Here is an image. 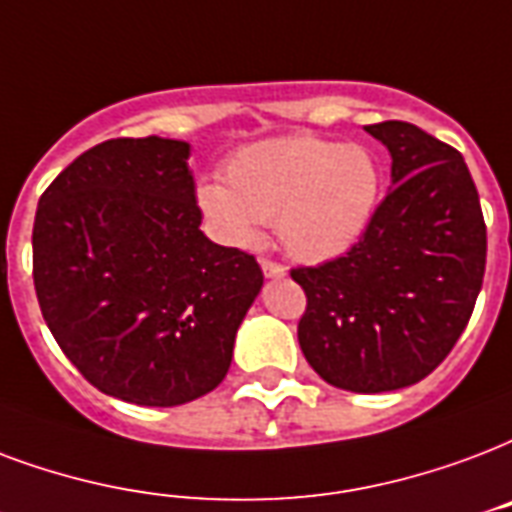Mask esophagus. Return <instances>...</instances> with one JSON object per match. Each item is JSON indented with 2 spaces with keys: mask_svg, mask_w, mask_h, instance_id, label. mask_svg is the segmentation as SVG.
<instances>
[{
  "mask_svg": "<svg viewBox=\"0 0 512 512\" xmlns=\"http://www.w3.org/2000/svg\"><path fill=\"white\" fill-rule=\"evenodd\" d=\"M260 268H263L265 279H284V276H287V268L279 263H273V260H263Z\"/></svg>",
  "mask_w": 512,
  "mask_h": 512,
  "instance_id": "obj_1",
  "label": "esophagus"
}]
</instances>
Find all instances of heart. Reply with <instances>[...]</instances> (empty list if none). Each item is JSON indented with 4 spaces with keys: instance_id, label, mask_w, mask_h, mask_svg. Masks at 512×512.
Segmentation results:
<instances>
[{
    "instance_id": "b5f03b06",
    "label": "heart",
    "mask_w": 512,
    "mask_h": 512,
    "mask_svg": "<svg viewBox=\"0 0 512 512\" xmlns=\"http://www.w3.org/2000/svg\"><path fill=\"white\" fill-rule=\"evenodd\" d=\"M225 182L198 187V206L230 247H252L265 222L300 263H330L360 244L381 201V166L360 144L282 136L230 155Z\"/></svg>"
}]
</instances>
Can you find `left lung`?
I'll use <instances>...</instances> for the list:
<instances>
[{
	"label": "left lung",
	"mask_w": 512,
	"mask_h": 512,
	"mask_svg": "<svg viewBox=\"0 0 512 512\" xmlns=\"http://www.w3.org/2000/svg\"><path fill=\"white\" fill-rule=\"evenodd\" d=\"M392 158V187L357 247L295 268L308 306L298 341L330 386L378 395L429 376L470 322L486 271V225L467 163L427 131L365 126Z\"/></svg>",
	"instance_id": "8db88e82"
}]
</instances>
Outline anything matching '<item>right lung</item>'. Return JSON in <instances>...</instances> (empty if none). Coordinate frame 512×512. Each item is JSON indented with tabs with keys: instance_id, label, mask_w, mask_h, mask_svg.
I'll list each match as a JSON object with an SVG mask.
<instances>
[{
	"instance_id": "obj_1",
	"label": "right lung",
	"mask_w": 512,
	"mask_h": 512,
	"mask_svg": "<svg viewBox=\"0 0 512 512\" xmlns=\"http://www.w3.org/2000/svg\"><path fill=\"white\" fill-rule=\"evenodd\" d=\"M190 144L112 139L42 193L34 287L50 333L104 395L171 408L209 395L263 290L252 255L201 230Z\"/></svg>"
}]
</instances>
